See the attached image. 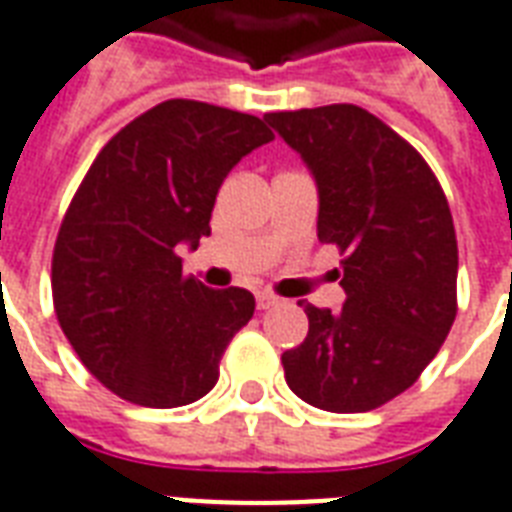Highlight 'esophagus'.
Segmentation results:
<instances>
[{
  "label": "esophagus",
  "instance_id": "1",
  "mask_svg": "<svg viewBox=\"0 0 512 512\" xmlns=\"http://www.w3.org/2000/svg\"><path fill=\"white\" fill-rule=\"evenodd\" d=\"M278 297L270 292H259L256 294V305H259V311H267V308H272V305H278Z\"/></svg>",
  "mask_w": 512,
  "mask_h": 512
}]
</instances>
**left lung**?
<instances>
[{"mask_svg": "<svg viewBox=\"0 0 512 512\" xmlns=\"http://www.w3.org/2000/svg\"><path fill=\"white\" fill-rule=\"evenodd\" d=\"M267 122L319 185V240L341 251L346 302H311L283 352L294 395L324 412H371L409 390L458 311V242L445 190L417 149L352 103L275 111Z\"/></svg>", "mask_w": 512, "mask_h": 512, "instance_id": "left-lung-1", "label": "left lung"}]
</instances>
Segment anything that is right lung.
Instances as JSON below:
<instances>
[{"label":"right lung","instance_id":"1","mask_svg":"<svg viewBox=\"0 0 512 512\" xmlns=\"http://www.w3.org/2000/svg\"><path fill=\"white\" fill-rule=\"evenodd\" d=\"M264 119L163 100L100 149L59 226L51 294L59 327L100 384L130 404L174 409L215 387L220 357L251 322L248 289L182 272L223 179L272 141Z\"/></svg>","mask_w":512,"mask_h":512}]
</instances>
